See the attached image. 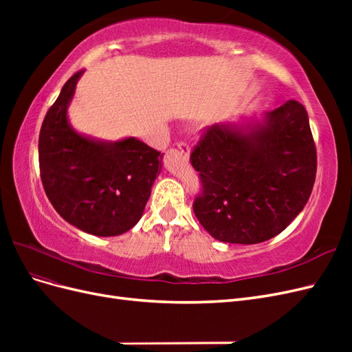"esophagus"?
<instances>
[{
  "label": "esophagus",
  "mask_w": 352,
  "mask_h": 352,
  "mask_svg": "<svg viewBox=\"0 0 352 352\" xmlns=\"http://www.w3.org/2000/svg\"><path fill=\"white\" fill-rule=\"evenodd\" d=\"M177 148L180 151H182L185 155H188L189 154V145H188V142H185V141H179L177 142Z\"/></svg>",
  "instance_id": "obj_1"
}]
</instances>
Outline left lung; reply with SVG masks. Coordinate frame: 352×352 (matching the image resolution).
<instances>
[{
  "label": "left lung",
  "mask_w": 352,
  "mask_h": 352,
  "mask_svg": "<svg viewBox=\"0 0 352 352\" xmlns=\"http://www.w3.org/2000/svg\"><path fill=\"white\" fill-rule=\"evenodd\" d=\"M201 194L194 212L212 238L260 243L300 214L313 190L317 151L301 102L286 101L247 133L230 124L202 129L190 151Z\"/></svg>",
  "instance_id": "1"
}]
</instances>
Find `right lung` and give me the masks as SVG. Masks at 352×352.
I'll list each match as a JSON object with an SVG mask.
<instances>
[{
    "mask_svg": "<svg viewBox=\"0 0 352 352\" xmlns=\"http://www.w3.org/2000/svg\"><path fill=\"white\" fill-rule=\"evenodd\" d=\"M80 74L65 83L42 122L41 180L52 207L70 225L91 235L117 236L142 217L163 154L135 138L111 144L74 132L67 105Z\"/></svg>",
    "mask_w": 352,
    "mask_h": 352,
    "instance_id": "obj_1",
    "label": "right lung"
}]
</instances>
